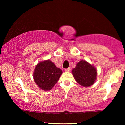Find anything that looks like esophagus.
Here are the masks:
<instances>
[{"label": "esophagus", "instance_id": "34e87169", "mask_svg": "<svg viewBox=\"0 0 125 125\" xmlns=\"http://www.w3.org/2000/svg\"><path fill=\"white\" fill-rule=\"evenodd\" d=\"M70 71H71V68L70 67H69V68H65V72H70Z\"/></svg>", "mask_w": 125, "mask_h": 125}]
</instances>
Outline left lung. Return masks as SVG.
Listing matches in <instances>:
<instances>
[{
    "instance_id": "obj_1",
    "label": "left lung",
    "mask_w": 125,
    "mask_h": 125,
    "mask_svg": "<svg viewBox=\"0 0 125 125\" xmlns=\"http://www.w3.org/2000/svg\"><path fill=\"white\" fill-rule=\"evenodd\" d=\"M75 79L80 85L88 87L95 82L97 71L95 68L86 61L82 60L78 62L77 66L72 70Z\"/></svg>"
}]
</instances>
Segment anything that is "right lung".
<instances>
[{
    "instance_id": "1",
    "label": "right lung",
    "mask_w": 125,
    "mask_h": 125,
    "mask_svg": "<svg viewBox=\"0 0 125 125\" xmlns=\"http://www.w3.org/2000/svg\"><path fill=\"white\" fill-rule=\"evenodd\" d=\"M62 74L61 69L57 68L51 61L47 60L39 63L36 66L33 78L40 88L49 90L53 87Z\"/></svg>"
}]
</instances>
